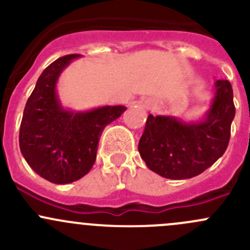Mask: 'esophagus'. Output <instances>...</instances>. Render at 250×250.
Wrapping results in <instances>:
<instances>
[{"instance_id":"esophagus-1","label":"esophagus","mask_w":250,"mask_h":250,"mask_svg":"<svg viewBox=\"0 0 250 250\" xmlns=\"http://www.w3.org/2000/svg\"><path fill=\"white\" fill-rule=\"evenodd\" d=\"M145 107L147 110H152L153 107H155V104H153V103L151 102V100H146V102H145Z\"/></svg>"}]
</instances>
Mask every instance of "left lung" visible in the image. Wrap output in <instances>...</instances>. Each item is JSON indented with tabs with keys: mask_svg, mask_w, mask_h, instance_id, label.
Returning a JSON list of instances; mask_svg holds the SVG:
<instances>
[{
	"mask_svg": "<svg viewBox=\"0 0 250 250\" xmlns=\"http://www.w3.org/2000/svg\"><path fill=\"white\" fill-rule=\"evenodd\" d=\"M214 89L210 106L198 120L148 115L138 145L148 169L183 180L203 173L224 155L236 112L233 92L228 80L216 81Z\"/></svg>",
	"mask_w": 250,
	"mask_h": 250,
	"instance_id": "1",
	"label": "left lung"
}]
</instances>
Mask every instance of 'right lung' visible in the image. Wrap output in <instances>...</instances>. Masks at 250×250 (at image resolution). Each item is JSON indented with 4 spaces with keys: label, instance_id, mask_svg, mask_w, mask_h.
I'll use <instances>...</instances> for the list:
<instances>
[{
    "label": "right lung",
    "instance_id": "obj_1",
    "mask_svg": "<svg viewBox=\"0 0 250 250\" xmlns=\"http://www.w3.org/2000/svg\"><path fill=\"white\" fill-rule=\"evenodd\" d=\"M80 54L53 62L37 80L27 99L19 146L35 173L53 184H70L92 169L103 130L127 107L105 105L76 111L62 106L57 90L62 72Z\"/></svg>",
    "mask_w": 250,
    "mask_h": 250
}]
</instances>
